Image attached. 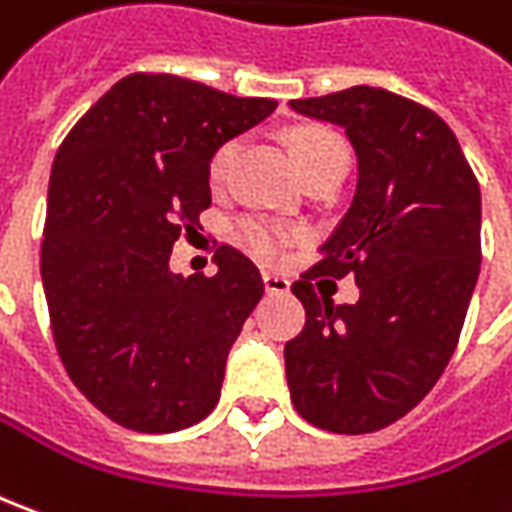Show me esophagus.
Here are the masks:
<instances>
[{"label":"esophagus","mask_w":512,"mask_h":512,"mask_svg":"<svg viewBox=\"0 0 512 512\" xmlns=\"http://www.w3.org/2000/svg\"><path fill=\"white\" fill-rule=\"evenodd\" d=\"M263 286L269 294H289L291 283L283 277V274H274V272H263Z\"/></svg>","instance_id":"obj_1"}]
</instances>
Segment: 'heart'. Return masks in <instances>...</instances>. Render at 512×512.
I'll return each instance as SVG.
<instances>
[{"instance_id":"b5f03b06","label":"heart","mask_w":512,"mask_h":512,"mask_svg":"<svg viewBox=\"0 0 512 512\" xmlns=\"http://www.w3.org/2000/svg\"><path fill=\"white\" fill-rule=\"evenodd\" d=\"M238 144L226 141L221 144L212 161H209V181L212 184H223V178L229 175V167L235 161ZM291 155L294 164L300 169V175L306 178V184L314 178H328L337 175L343 178L348 169V147L337 133H331L326 127H300L291 135ZM289 229L280 223L266 221V218H243L238 223V240L255 252L257 257H274L280 252V246L289 240Z\"/></svg>"}]
</instances>
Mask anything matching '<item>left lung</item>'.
<instances>
[{
    "label": "left lung",
    "mask_w": 512,
    "mask_h": 512,
    "mask_svg": "<svg viewBox=\"0 0 512 512\" xmlns=\"http://www.w3.org/2000/svg\"><path fill=\"white\" fill-rule=\"evenodd\" d=\"M291 110L343 127L357 192L291 291L306 326L286 343L297 414L331 433L388 428L442 377L482 263V195L439 115L382 87L297 98ZM354 273L361 300L317 298L310 277Z\"/></svg>",
    "instance_id": "left-lung-1"
}]
</instances>
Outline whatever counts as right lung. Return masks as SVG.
Here are the masks:
<instances>
[{
  "mask_svg": "<svg viewBox=\"0 0 512 512\" xmlns=\"http://www.w3.org/2000/svg\"><path fill=\"white\" fill-rule=\"evenodd\" d=\"M277 107L167 73L113 84L67 133L47 186L42 286L67 374L121 428L172 433L221 399L229 348L263 297L232 246L218 272H169L212 203L209 161Z\"/></svg>",
  "mask_w": 512,
  "mask_h": 512,
  "instance_id": "obj_1",
  "label": "right lung"
}]
</instances>
